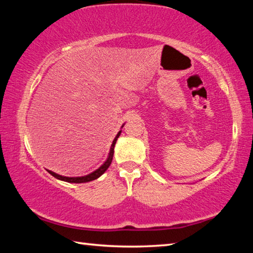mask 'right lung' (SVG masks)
<instances>
[{"mask_svg": "<svg viewBox=\"0 0 253 253\" xmlns=\"http://www.w3.org/2000/svg\"><path fill=\"white\" fill-rule=\"evenodd\" d=\"M125 124H123L122 128L124 127ZM122 134V129L118 131V134L115 136V138L113 140V144H111L110 149H109V153H108V156H107V160L104 162V164L100 165V168H98L96 170H93V172L89 173L87 175H84V176H63V175H60L52 172V170H49L46 169L48 172L54 176L55 178L60 179V181H63V182H68V183H87V182H91L93 179H97L98 177H100L102 174H104L107 169L109 168L110 164H111V161H113V157H114V148H115V144H116L118 137L121 136Z\"/></svg>", "mask_w": 253, "mask_h": 253, "instance_id": "add662e5", "label": "right lung"}]
</instances>
